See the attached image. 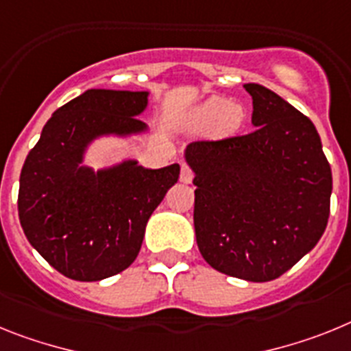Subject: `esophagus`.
<instances>
[{"label": "esophagus", "instance_id": "esophagus-1", "mask_svg": "<svg viewBox=\"0 0 351 351\" xmlns=\"http://www.w3.org/2000/svg\"><path fill=\"white\" fill-rule=\"evenodd\" d=\"M194 178V171L189 166H182V171H180V182L182 184H191Z\"/></svg>", "mask_w": 351, "mask_h": 351}]
</instances>
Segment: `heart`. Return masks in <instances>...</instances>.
Returning a JSON list of instances; mask_svg holds the SVG:
<instances>
[{"mask_svg": "<svg viewBox=\"0 0 351 351\" xmlns=\"http://www.w3.org/2000/svg\"><path fill=\"white\" fill-rule=\"evenodd\" d=\"M191 120L201 129L213 127L219 134H230L242 123L243 109L242 106L230 102L224 97H212L194 108Z\"/></svg>", "mask_w": 351, "mask_h": 351, "instance_id": "b5f03b06", "label": "heart"}]
</instances>
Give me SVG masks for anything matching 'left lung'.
Returning <instances> with one entry per match:
<instances>
[{
	"label": "left lung",
	"mask_w": 351,
	"mask_h": 351,
	"mask_svg": "<svg viewBox=\"0 0 351 351\" xmlns=\"http://www.w3.org/2000/svg\"><path fill=\"white\" fill-rule=\"evenodd\" d=\"M243 136L194 141V228L206 263L245 281L277 279L322 239L332 171L313 121L261 84Z\"/></svg>",
	"instance_id": "obj_1"
}]
</instances>
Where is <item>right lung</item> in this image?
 Segmentation results:
<instances>
[{"label":"right lung","mask_w":351,"mask_h":351,"mask_svg":"<svg viewBox=\"0 0 351 351\" xmlns=\"http://www.w3.org/2000/svg\"><path fill=\"white\" fill-rule=\"evenodd\" d=\"M146 91L88 90L53 112L24 160L17 210L26 239L58 272L100 281L132 265L146 222L176 184L178 164L145 169L136 160L93 171L81 166L104 134L143 132Z\"/></svg>","instance_id":"1"}]
</instances>
